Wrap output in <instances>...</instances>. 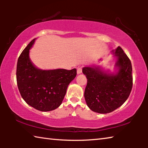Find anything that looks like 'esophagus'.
Listing matches in <instances>:
<instances>
[{"label":"esophagus","instance_id":"obj_1","mask_svg":"<svg viewBox=\"0 0 148 148\" xmlns=\"http://www.w3.org/2000/svg\"><path fill=\"white\" fill-rule=\"evenodd\" d=\"M82 72V66L79 65V66H77V74H81Z\"/></svg>","mask_w":148,"mask_h":148}]
</instances>
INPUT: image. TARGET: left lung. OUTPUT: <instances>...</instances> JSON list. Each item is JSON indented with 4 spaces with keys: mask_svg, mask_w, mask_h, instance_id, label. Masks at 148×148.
Here are the masks:
<instances>
[{
    "mask_svg": "<svg viewBox=\"0 0 148 148\" xmlns=\"http://www.w3.org/2000/svg\"><path fill=\"white\" fill-rule=\"evenodd\" d=\"M119 71L116 75L101 72L97 69L84 67L87 79L84 97L92 111L107 114L120 107L129 98L132 87V64L121 47L115 51Z\"/></svg>",
    "mask_w": 148,
    "mask_h": 148,
    "instance_id": "left-lung-1",
    "label": "left lung"
}]
</instances>
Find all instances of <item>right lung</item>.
Segmentation results:
<instances>
[{
	"mask_svg": "<svg viewBox=\"0 0 148 148\" xmlns=\"http://www.w3.org/2000/svg\"><path fill=\"white\" fill-rule=\"evenodd\" d=\"M33 39L20 55L16 79L22 98L30 106L42 112L51 111L61 104L69 84L76 76V69L44 71L34 66L29 58Z\"/></svg>",
	"mask_w": 148,
	"mask_h": 148,
	"instance_id": "right-lung-1",
	"label": "right lung"
}]
</instances>
